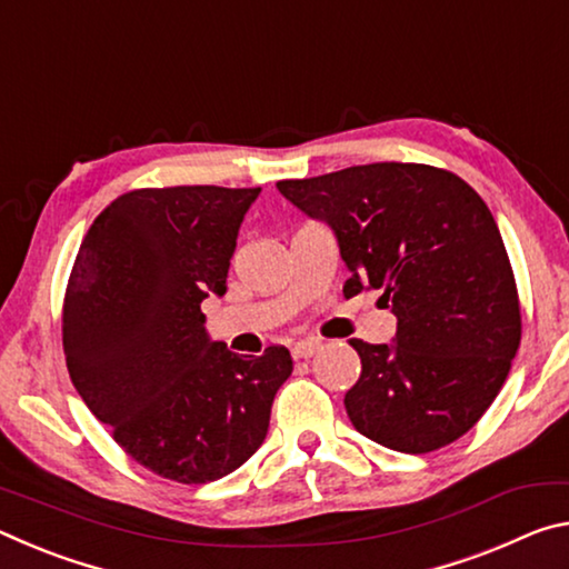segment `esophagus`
<instances>
[{
  "label": "esophagus",
  "mask_w": 569,
  "mask_h": 569,
  "mask_svg": "<svg viewBox=\"0 0 569 569\" xmlns=\"http://www.w3.org/2000/svg\"><path fill=\"white\" fill-rule=\"evenodd\" d=\"M321 349V341L316 339H306V341H298L293 346V359H311V356Z\"/></svg>",
  "instance_id": "esophagus-1"
}]
</instances>
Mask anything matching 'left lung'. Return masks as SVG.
Listing matches in <instances>:
<instances>
[{
  "mask_svg": "<svg viewBox=\"0 0 569 569\" xmlns=\"http://www.w3.org/2000/svg\"><path fill=\"white\" fill-rule=\"evenodd\" d=\"M336 233L351 278L397 316L393 343H349L361 377L346 391L356 431L403 455H427L475 427L502 389L522 339L509 256L492 213L455 172L371 162L276 182Z\"/></svg>",
  "mask_w": 569,
  "mask_h": 569,
  "instance_id": "left-lung-1",
  "label": "left lung"
}]
</instances>
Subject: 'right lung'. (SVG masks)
Returning <instances> with one entry per match:
<instances>
[{"instance_id":"obj_1","label":"right lung","mask_w":569,"mask_h":569,"mask_svg":"<svg viewBox=\"0 0 569 569\" xmlns=\"http://www.w3.org/2000/svg\"><path fill=\"white\" fill-rule=\"evenodd\" d=\"M258 192H124L94 218L64 291L62 346L77 393L138 465L180 485L216 481L256 455L293 371L286 346L243 359L210 341L200 311L208 293H226Z\"/></svg>"}]
</instances>
